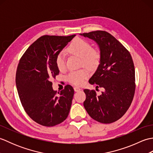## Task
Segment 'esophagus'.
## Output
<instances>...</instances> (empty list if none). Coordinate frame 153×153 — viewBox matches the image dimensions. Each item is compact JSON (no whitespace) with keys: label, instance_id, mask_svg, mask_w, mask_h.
<instances>
[{"label":"esophagus","instance_id":"1","mask_svg":"<svg viewBox=\"0 0 153 153\" xmlns=\"http://www.w3.org/2000/svg\"><path fill=\"white\" fill-rule=\"evenodd\" d=\"M74 91L76 92H78V91H79L82 90V89H80V88H79V87H74Z\"/></svg>","mask_w":153,"mask_h":153}]
</instances>
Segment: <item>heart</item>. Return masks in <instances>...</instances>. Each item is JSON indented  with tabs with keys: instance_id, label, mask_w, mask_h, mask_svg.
I'll return each instance as SVG.
<instances>
[{
	"instance_id": "b5f03b06",
	"label": "heart",
	"mask_w": 153,
	"mask_h": 153,
	"mask_svg": "<svg viewBox=\"0 0 153 153\" xmlns=\"http://www.w3.org/2000/svg\"><path fill=\"white\" fill-rule=\"evenodd\" d=\"M68 51L71 54L82 58V65L91 70L99 66L100 62V52L92 48L91 45L83 39L77 38L74 39L68 48ZM56 64L58 69L63 71L66 68L65 54L61 53L58 54L56 58ZM89 73L87 70L82 69L77 71H71L67 76V80L75 85H82L85 79L88 78Z\"/></svg>"
}]
</instances>
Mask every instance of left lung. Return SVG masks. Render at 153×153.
I'll use <instances>...</instances> for the list:
<instances>
[{
  "instance_id": "1",
  "label": "left lung",
  "mask_w": 153,
  "mask_h": 153,
  "mask_svg": "<svg viewBox=\"0 0 153 153\" xmlns=\"http://www.w3.org/2000/svg\"><path fill=\"white\" fill-rule=\"evenodd\" d=\"M95 41L101 58L96 71L89 80L104 91L84 89L86 99L83 106L89 115L102 123L114 122L124 115L134 99L135 68L130 53L111 34L95 31L80 34Z\"/></svg>"
}]
</instances>
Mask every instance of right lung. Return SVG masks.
<instances>
[{
    "instance_id": "1",
    "label": "right lung",
    "mask_w": 153,
    "mask_h": 153,
    "mask_svg": "<svg viewBox=\"0 0 153 153\" xmlns=\"http://www.w3.org/2000/svg\"><path fill=\"white\" fill-rule=\"evenodd\" d=\"M75 36L43 35L29 47L19 60L16 75L18 95L25 111L39 124L54 126L69 114L73 87L67 85L57 93L51 79L60 71L56 56Z\"/></svg>"
}]
</instances>
